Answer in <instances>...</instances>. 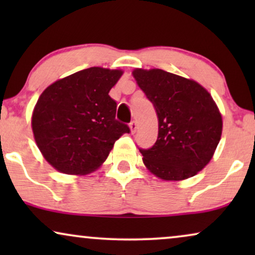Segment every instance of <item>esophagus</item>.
Returning a JSON list of instances; mask_svg holds the SVG:
<instances>
[{
	"mask_svg": "<svg viewBox=\"0 0 255 255\" xmlns=\"http://www.w3.org/2000/svg\"><path fill=\"white\" fill-rule=\"evenodd\" d=\"M137 128H138V125H137V123H135L134 121H132L131 123H130V128H131V133H135V131H137Z\"/></svg>",
	"mask_w": 255,
	"mask_h": 255,
	"instance_id": "1",
	"label": "esophagus"
}]
</instances>
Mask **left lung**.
Wrapping results in <instances>:
<instances>
[{
    "label": "left lung",
    "instance_id": "left-lung-1",
    "mask_svg": "<svg viewBox=\"0 0 255 255\" xmlns=\"http://www.w3.org/2000/svg\"><path fill=\"white\" fill-rule=\"evenodd\" d=\"M138 86L158 115L155 144L139 148L151 173L180 181L204 168L222 135L223 122L210 94L193 80L162 69H134Z\"/></svg>",
    "mask_w": 255,
    "mask_h": 255
}]
</instances>
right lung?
<instances>
[{
    "label": "right lung",
    "mask_w": 255,
    "mask_h": 255,
    "mask_svg": "<svg viewBox=\"0 0 255 255\" xmlns=\"http://www.w3.org/2000/svg\"><path fill=\"white\" fill-rule=\"evenodd\" d=\"M120 69L90 67L58 80L44 90L32 114L38 148L59 172L83 175L108 158L115 141L130 133L116 120L110 89Z\"/></svg>",
    "instance_id": "obj_1"
}]
</instances>
